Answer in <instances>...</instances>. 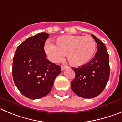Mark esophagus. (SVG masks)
Returning <instances> with one entry per match:
<instances>
[{
	"mask_svg": "<svg viewBox=\"0 0 122 122\" xmlns=\"http://www.w3.org/2000/svg\"><path fill=\"white\" fill-rule=\"evenodd\" d=\"M68 67L67 66H61V70H64V69H66V68H67Z\"/></svg>",
	"mask_w": 122,
	"mask_h": 122,
	"instance_id": "1",
	"label": "esophagus"
}]
</instances>
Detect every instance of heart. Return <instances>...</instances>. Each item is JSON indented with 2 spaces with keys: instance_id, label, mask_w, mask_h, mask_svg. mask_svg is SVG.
<instances>
[{
  "instance_id": "1",
  "label": "heart",
  "mask_w": 122,
  "mask_h": 122,
  "mask_svg": "<svg viewBox=\"0 0 122 122\" xmlns=\"http://www.w3.org/2000/svg\"><path fill=\"white\" fill-rule=\"evenodd\" d=\"M56 46L48 43L45 46L47 58L53 62H57L67 55L68 61L73 67L87 64L93 58L96 44L91 37L66 35L58 37Z\"/></svg>"
}]
</instances>
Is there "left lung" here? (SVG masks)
Listing matches in <instances>:
<instances>
[{
    "label": "left lung",
    "mask_w": 122,
    "mask_h": 122,
    "mask_svg": "<svg viewBox=\"0 0 122 122\" xmlns=\"http://www.w3.org/2000/svg\"><path fill=\"white\" fill-rule=\"evenodd\" d=\"M97 43V51L93 58L87 64L72 68L75 78L71 88L81 97L90 99L101 94L107 84L110 77L109 55L104 43L92 34Z\"/></svg>",
    "instance_id": "1"
}]
</instances>
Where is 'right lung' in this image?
Returning <instances> with one entry per match:
<instances>
[{
  "label": "right lung",
  "mask_w": 122,
  "mask_h": 122,
  "mask_svg": "<svg viewBox=\"0 0 122 122\" xmlns=\"http://www.w3.org/2000/svg\"><path fill=\"white\" fill-rule=\"evenodd\" d=\"M49 35L41 32L27 38L18 46L13 58L14 82L20 93L30 99L48 94L61 71L60 66L46 58L44 46Z\"/></svg>",
  "instance_id": "right-lung-1"
}]
</instances>
